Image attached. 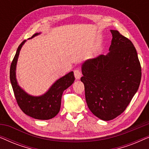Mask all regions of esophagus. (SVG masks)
Returning a JSON list of instances; mask_svg holds the SVG:
<instances>
[{
    "label": "esophagus",
    "mask_w": 149,
    "mask_h": 149,
    "mask_svg": "<svg viewBox=\"0 0 149 149\" xmlns=\"http://www.w3.org/2000/svg\"><path fill=\"white\" fill-rule=\"evenodd\" d=\"M74 74L76 79H79L81 77V73L78 69H76V70H74Z\"/></svg>",
    "instance_id": "esophagus-1"
}]
</instances>
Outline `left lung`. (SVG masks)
<instances>
[{"label": "left lung", "mask_w": 149, "mask_h": 149, "mask_svg": "<svg viewBox=\"0 0 149 149\" xmlns=\"http://www.w3.org/2000/svg\"><path fill=\"white\" fill-rule=\"evenodd\" d=\"M109 52L85 61L81 78L85 86L89 109L103 121L121 115L137 92L141 81V66L136 48L117 30Z\"/></svg>", "instance_id": "left-lung-1"}]
</instances>
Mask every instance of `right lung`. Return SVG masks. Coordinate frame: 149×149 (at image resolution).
I'll list each match as a JSON object with an SVG mask.
<instances>
[{
  "label": "right lung",
  "mask_w": 149,
  "mask_h": 149,
  "mask_svg": "<svg viewBox=\"0 0 149 149\" xmlns=\"http://www.w3.org/2000/svg\"><path fill=\"white\" fill-rule=\"evenodd\" d=\"M40 33L34 34L31 38ZM26 40H24L18 47L10 68V81L13 87L17 104L26 115L34 119L48 120L58 115L60 110L61 100L63 91L74 83V77L72 71L58 79L44 94L34 96L26 93L18 85L16 79V66L19 52Z\"/></svg>",
  "instance_id": "add662e5"
}]
</instances>
